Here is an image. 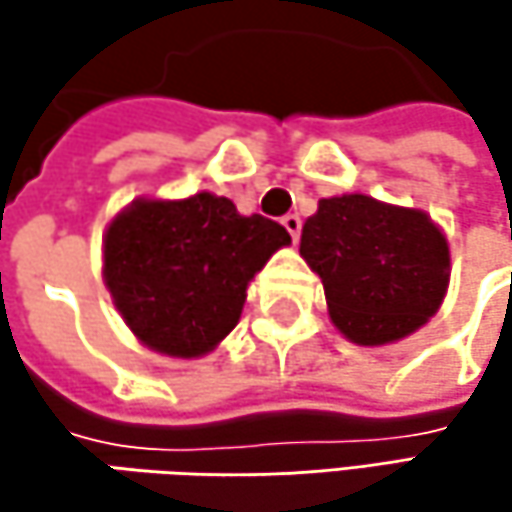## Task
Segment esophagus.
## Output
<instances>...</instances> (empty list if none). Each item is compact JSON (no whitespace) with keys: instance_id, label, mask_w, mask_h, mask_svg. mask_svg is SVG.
<instances>
[{"instance_id":"1","label":"esophagus","mask_w":512,"mask_h":512,"mask_svg":"<svg viewBox=\"0 0 512 512\" xmlns=\"http://www.w3.org/2000/svg\"><path fill=\"white\" fill-rule=\"evenodd\" d=\"M281 225L287 228V234H290L293 243H296V240H299V231H302V219H299L296 213H287V216L281 219Z\"/></svg>"}]
</instances>
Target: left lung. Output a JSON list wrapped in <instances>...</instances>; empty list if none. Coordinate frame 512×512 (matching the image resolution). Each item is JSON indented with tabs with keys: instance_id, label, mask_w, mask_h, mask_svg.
<instances>
[{
	"instance_id": "8db88e82",
	"label": "left lung",
	"mask_w": 512,
	"mask_h": 512,
	"mask_svg": "<svg viewBox=\"0 0 512 512\" xmlns=\"http://www.w3.org/2000/svg\"><path fill=\"white\" fill-rule=\"evenodd\" d=\"M299 255L323 281L332 323L358 347L421 329L451 281L448 240L424 210L358 192L320 201L302 225Z\"/></svg>"
}]
</instances>
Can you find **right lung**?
<instances>
[{"mask_svg":"<svg viewBox=\"0 0 512 512\" xmlns=\"http://www.w3.org/2000/svg\"><path fill=\"white\" fill-rule=\"evenodd\" d=\"M290 234L240 216L231 198H136L103 237V281L133 335L162 356L210 353L237 323L246 287Z\"/></svg>","mask_w":512,"mask_h":512,"instance_id":"obj_1","label":"right lung"}]
</instances>
